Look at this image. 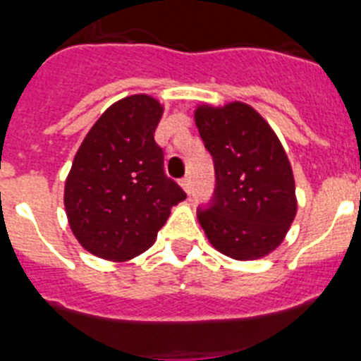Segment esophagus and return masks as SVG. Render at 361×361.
I'll return each mask as SVG.
<instances>
[{
  "mask_svg": "<svg viewBox=\"0 0 361 361\" xmlns=\"http://www.w3.org/2000/svg\"><path fill=\"white\" fill-rule=\"evenodd\" d=\"M180 186H183V190L186 191L188 195L191 193V178L190 177H184L183 180H180Z\"/></svg>",
  "mask_w": 361,
  "mask_h": 361,
  "instance_id": "esophagus-1",
  "label": "esophagus"
}]
</instances>
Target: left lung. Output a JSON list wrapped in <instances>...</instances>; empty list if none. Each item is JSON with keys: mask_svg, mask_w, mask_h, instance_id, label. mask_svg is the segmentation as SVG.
I'll list each match as a JSON object with an SVG mask.
<instances>
[{"mask_svg": "<svg viewBox=\"0 0 361 361\" xmlns=\"http://www.w3.org/2000/svg\"><path fill=\"white\" fill-rule=\"evenodd\" d=\"M195 124L215 162V197L197 216L209 244L235 260L275 251L296 215L288 153L253 106L199 104Z\"/></svg>", "mask_w": 361, "mask_h": 361, "instance_id": "left-lung-1", "label": "left lung"}]
</instances>
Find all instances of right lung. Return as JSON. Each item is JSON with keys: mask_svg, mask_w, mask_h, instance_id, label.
I'll return each mask as SVG.
<instances>
[{"mask_svg": "<svg viewBox=\"0 0 361 361\" xmlns=\"http://www.w3.org/2000/svg\"><path fill=\"white\" fill-rule=\"evenodd\" d=\"M162 104L146 94L106 108L79 146L65 183L68 224L86 251L124 262L145 253L186 199L166 177L164 153L153 139Z\"/></svg>", "mask_w": 361, "mask_h": 361, "instance_id": "obj_1", "label": "right lung"}]
</instances>
